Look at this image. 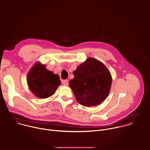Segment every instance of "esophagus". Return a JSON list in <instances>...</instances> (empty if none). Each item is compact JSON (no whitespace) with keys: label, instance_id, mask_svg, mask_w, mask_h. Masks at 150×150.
<instances>
[{"label":"esophagus","instance_id":"esophagus-1","mask_svg":"<svg viewBox=\"0 0 150 150\" xmlns=\"http://www.w3.org/2000/svg\"><path fill=\"white\" fill-rule=\"evenodd\" d=\"M62 83H63V84H64V86H68V84H69V81H68V80H64V81H62Z\"/></svg>","mask_w":150,"mask_h":150}]
</instances>
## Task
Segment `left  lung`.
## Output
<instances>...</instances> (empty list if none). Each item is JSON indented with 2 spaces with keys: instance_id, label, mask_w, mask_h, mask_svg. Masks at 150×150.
I'll list each match as a JSON object with an SVG mask.
<instances>
[{
  "instance_id": "8db88e82",
  "label": "left lung",
  "mask_w": 150,
  "mask_h": 150,
  "mask_svg": "<svg viewBox=\"0 0 150 150\" xmlns=\"http://www.w3.org/2000/svg\"><path fill=\"white\" fill-rule=\"evenodd\" d=\"M69 81L76 100L86 107L96 106L107 98L112 83L110 73L101 62L87 59L74 71Z\"/></svg>"
}]
</instances>
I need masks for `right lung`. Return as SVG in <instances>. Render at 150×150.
Here are the masks:
<instances>
[{
	"label": "right lung",
	"mask_w": 150,
	"mask_h": 150,
	"mask_svg": "<svg viewBox=\"0 0 150 150\" xmlns=\"http://www.w3.org/2000/svg\"><path fill=\"white\" fill-rule=\"evenodd\" d=\"M27 82L32 92L42 99L54 95L61 84L59 76L46 69L45 65L40 63L32 67L28 74Z\"/></svg>",
	"instance_id": "add662e5"
}]
</instances>
